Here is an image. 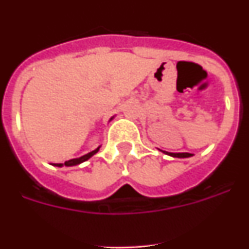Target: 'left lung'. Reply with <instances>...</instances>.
<instances>
[{
  "label": "left lung",
  "instance_id": "1",
  "mask_svg": "<svg viewBox=\"0 0 249 249\" xmlns=\"http://www.w3.org/2000/svg\"><path fill=\"white\" fill-rule=\"evenodd\" d=\"M160 149V148H158ZM162 153H164V155L167 156H171V157H175V158H188V157H192V153H188V152H179V153H173V152H167V151H162V149H160Z\"/></svg>",
  "mask_w": 249,
  "mask_h": 249
}]
</instances>
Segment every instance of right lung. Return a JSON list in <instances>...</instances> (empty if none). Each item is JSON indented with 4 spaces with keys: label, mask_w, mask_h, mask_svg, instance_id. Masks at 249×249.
Segmentation results:
<instances>
[{
    "label": "right lung",
    "mask_w": 249,
    "mask_h": 249,
    "mask_svg": "<svg viewBox=\"0 0 249 249\" xmlns=\"http://www.w3.org/2000/svg\"><path fill=\"white\" fill-rule=\"evenodd\" d=\"M113 118H114V116H113V117L109 118V121H112V120H113ZM100 148H101V146H98L96 149H93V151L89 152L87 155H83V156H81V157H78V158H72V160H66L65 163H52V166H54V167H63V166H66V167H73V166H78V164L83 163V162H86V160H89V158H91L93 155H96V153H97V152L100 151Z\"/></svg>",
    "instance_id": "1"
}]
</instances>
